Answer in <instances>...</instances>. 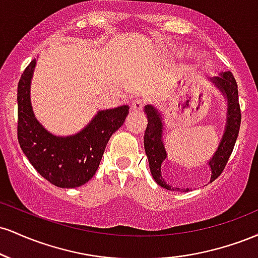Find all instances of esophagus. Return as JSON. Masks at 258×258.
I'll use <instances>...</instances> for the list:
<instances>
[{"instance_id":"1","label":"esophagus","mask_w":258,"mask_h":258,"mask_svg":"<svg viewBox=\"0 0 258 258\" xmlns=\"http://www.w3.org/2000/svg\"><path fill=\"white\" fill-rule=\"evenodd\" d=\"M144 108V100L143 99H136L132 102V105H131V109L135 111H141L143 110Z\"/></svg>"}]
</instances>
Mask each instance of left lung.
<instances>
[{
	"mask_svg": "<svg viewBox=\"0 0 258 258\" xmlns=\"http://www.w3.org/2000/svg\"><path fill=\"white\" fill-rule=\"evenodd\" d=\"M215 85L227 96L228 99V116H227V127L224 132L223 138H222L220 146L214 158L210 160L209 165L211 167V182L220 177L226 167L228 160L230 158V154L233 153L234 146H235L236 138H238L239 130H240L241 122V110L240 104H239L238 96V85H236L235 79L233 74L227 72L221 74L220 76H216L212 79ZM146 114L148 117V125L146 133H144V149L149 161L150 172H152L153 178L160 186L167 189V190L174 191H189V188H176L167 184L166 180L161 176V165L162 161L166 159V152H165L164 144H162V122L160 119V114L152 105L146 106Z\"/></svg>",
	"mask_w": 258,
	"mask_h": 258,
	"instance_id": "1",
	"label": "left lung"
}]
</instances>
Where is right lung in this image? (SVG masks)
I'll list each match as a JSON object with an SVG mask.
<instances>
[{"label":"right lung","mask_w":258,"mask_h":258,"mask_svg":"<svg viewBox=\"0 0 258 258\" xmlns=\"http://www.w3.org/2000/svg\"><path fill=\"white\" fill-rule=\"evenodd\" d=\"M36 60L25 68L18 84V142L43 178L60 188H76L96 173L109 139L122 126L128 106L99 111L81 132L57 137L35 119L30 104V80Z\"/></svg>","instance_id":"add662e5"}]
</instances>
